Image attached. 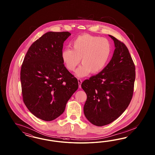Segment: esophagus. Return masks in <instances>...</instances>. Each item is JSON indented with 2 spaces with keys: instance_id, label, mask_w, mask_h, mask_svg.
Masks as SVG:
<instances>
[{
  "instance_id": "34e87169",
  "label": "esophagus",
  "mask_w": 155,
  "mask_h": 155,
  "mask_svg": "<svg viewBox=\"0 0 155 155\" xmlns=\"http://www.w3.org/2000/svg\"><path fill=\"white\" fill-rule=\"evenodd\" d=\"M78 85H79V87H81V84H82V80L80 78H78Z\"/></svg>"
}]
</instances>
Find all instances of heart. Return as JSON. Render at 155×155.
<instances>
[{
  "label": "heart",
  "mask_w": 155,
  "mask_h": 155,
  "mask_svg": "<svg viewBox=\"0 0 155 155\" xmlns=\"http://www.w3.org/2000/svg\"><path fill=\"white\" fill-rule=\"evenodd\" d=\"M72 49L66 48L61 53L62 60L69 71H75L82 58V65L76 71L79 77L91 73L97 74L103 70L110 57L112 48L106 38L84 34L71 43Z\"/></svg>",
  "instance_id": "b5f03b06"
}]
</instances>
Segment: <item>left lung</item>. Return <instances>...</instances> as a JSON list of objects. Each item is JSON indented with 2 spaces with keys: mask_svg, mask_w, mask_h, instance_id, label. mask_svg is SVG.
Returning a JSON list of instances; mask_svg holds the SVG:
<instances>
[{
  "mask_svg": "<svg viewBox=\"0 0 155 155\" xmlns=\"http://www.w3.org/2000/svg\"><path fill=\"white\" fill-rule=\"evenodd\" d=\"M109 36L115 47L111 60L102 71L81 84L87 95L84 115L97 126L112 123L126 110L135 80V66L127 47L113 36Z\"/></svg>",
  "mask_w": 155,
  "mask_h": 155,
  "instance_id": "8db88e82",
  "label": "left lung"
}]
</instances>
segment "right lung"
<instances>
[{"instance_id": "right-lung-1", "label": "right lung", "mask_w": 155, "mask_h": 155, "mask_svg": "<svg viewBox=\"0 0 155 155\" xmlns=\"http://www.w3.org/2000/svg\"><path fill=\"white\" fill-rule=\"evenodd\" d=\"M71 33L49 32L29 48L20 71L24 104L35 117L51 121L64 113L78 88V80L61 57L63 44Z\"/></svg>"}]
</instances>
